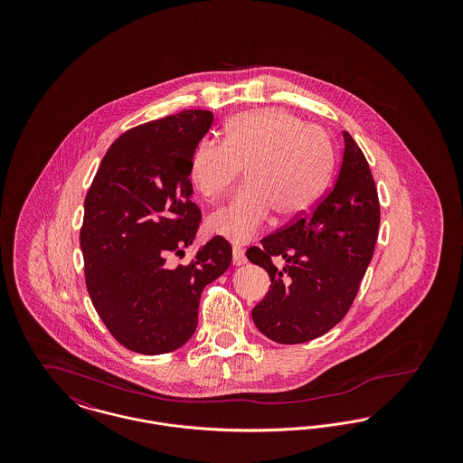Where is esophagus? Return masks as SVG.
<instances>
[{
    "label": "esophagus",
    "mask_w": 463,
    "mask_h": 463,
    "mask_svg": "<svg viewBox=\"0 0 463 463\" xmlns=\"http://www.w3.org/2000/svg\"><path fill=\"white\" fill-rule=\"evenodd\" d=\"M232 264H246V257H244V251H242L241 246H238V244H234V246H232Z\"/></svg>",
    "instance_id": "1"
}]
</instances>
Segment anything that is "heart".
Returning a JSON list of instances; mask_svg holds the SVG:
<instances>
[{
	"mask_svg": "<svg viewBox=\"0 0 463 463\" xmlns=\"http://www.w3.org/2000/svg\"><path fill=\"white\" fill-rule=\"evenodd\" d=\"M242 166L246 184L208 219L215 234L238 242L251 240L270 213L295 221L316 203L333 166L330 138L285 109L242 112L227 121L223 142L206 138L194 149L189 178L203 198L219 199Z\"/></svg>",
	"mask_w": 463,
	"mask_h": 463,
	"instance_id": "heart-1",
	"label": "heart"
}]
</instances>
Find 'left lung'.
Segmentation results:
<instances>
[{
	"mask_svg": "<svg viewBox=\"0 0 463 463\" xmlns=\"http://www.w3.org/2000/svg\"><path fill=\"white\" fill-rule=\"evenodd\" d=\"M344 142L330 193L312 212L246 250L248 260L270 278L264 300L251 310L253 323L278 344H304L340 323L373 257L380 225L373 175L347 132ZM272 258H281L284 267Z\"/></svg>",
	"mask_w": 463,
	"mask_h": 463,
	"instance_id": "1",
	"label": "left lung"
}]
</instances>
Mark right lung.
I'll list each match as a JSON object with an SVG mask.
<instances>
[{"instance_id": "right-lung-1", "label": "right lung", "mask_w": 463, "mask_h": 463, "mask_svg": "<svg viewBox=\"0 0 463 463\" xmlns=\"http://www.w3.org/2000/svg\"><path fill=\"white\" fill-rule=\"evenodd\" d=\"M212 123L210 110H180L123 133L87 193L80 231L87 289L110 335L133 353L182 347L198 326L203 289L232 260L229 241L215 236L189 264L165 265L198 232L189 165Z\"/></svg>"}]
</instances>
